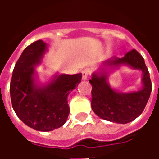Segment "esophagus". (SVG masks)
<instances>
[{
    "mask_svg": "<svg viewBox=\"0 0 159 159\" xmlns=\"http://www.w3.org/2000/svg\"><path fill=\"white\" fill-rule=\"evenodd\" d=\"M90 74V70L89 69H84L82 71V79L83 81H85L88 78V76H89Z\"/></svg>",
    "mask_w": 159,
    "mask_h": 159,
    "instance_id": "1",
    "label": "esophagus"
}]
</instances>
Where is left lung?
<instances>
[{"label":"left lung","instance_id":"8db88e82","mask_svg":"<svg viewBox=\"0 0 159 159\" xmlns=\"http://www.w3.org/2000/svg\"><path fill=\"white\" fill-rule=\"evenodd\" d=\"M126 65L143 71V86L139 90L123 93L110 87L108 77L120 66ZM91 107L98 117L117 123H128L140 116L146 107L152 92V83L144 59L135 49L123 58L112 57L104 61L92 74Z\"/></svg>","mask_w":159,"mask_h":159}]
</instances>
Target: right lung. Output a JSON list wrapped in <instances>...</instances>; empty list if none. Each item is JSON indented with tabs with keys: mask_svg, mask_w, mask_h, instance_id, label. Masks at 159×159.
Returning a JSON list of instances; mask_svg holds the SVG:
<instances>
[{
	"mask_svg": "<svg viewBox=\"0 0 159 159\" xmlns=\"http://www.w3.org/2000/svg\"><path fill=\"white\" fill-rule=\"evenodd\" d=\"M48 45L38 40L23 51L10 83L12 108L27 126L37 131H52L66 123L70 108L68 95L81 83L82 74L55 73L48 83L38 81L36 67L42 62Z\"/></svg>",
	"mask_w": 159,
	"mask_h": 159,
	"instance_id": "obj_1",
	"label": "right lung"
}]
</instances>
